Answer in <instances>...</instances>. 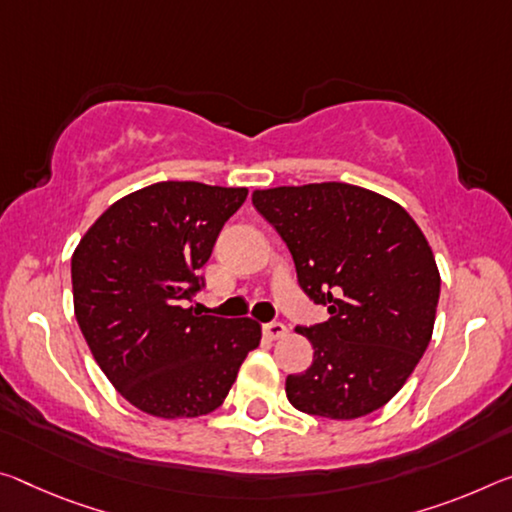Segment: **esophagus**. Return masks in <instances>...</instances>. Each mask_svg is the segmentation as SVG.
<instances>
[{
    "label": "esophagus",
    "mask_w": 512,
    "mask_h": 512,
    "mask_svg": "<svg viewBox=\"0 0 512 512\" xmlns=\"http://www.w3.org/2000/svg\"><path fill=\"white\" fill-rule=\"evenodd\" d=\"M287 335V326L280 321H273V323H264V337L266 339H280Z\"/></svg>",
    "instance_id": "1"
}]
</instances>
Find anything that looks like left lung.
Listing matches in <instances>:
<instances>
[{"instance_id": "left-lung-1", "label": "left lung", "mask_w": 512, "mask_h": 512, "mask_svg": "<svg viewBox=\"0 0 512 512\" xmlns=\"http://www.w3.org/2000/svg\"><path fill=\"white\" fill-rule=\"evenodd\" d=\"M253 205L287 243L300 289L330 314L296 328L314 360L287 376L289 403L328 419L383 408L433 337L440 271L424 232L399 202L344 182L255 191Z\"/></svg>"}]
</instances>
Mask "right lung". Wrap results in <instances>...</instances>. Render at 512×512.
Wrapping results in <instances>:
<instances>
[{
    "instance_id": "obj_1",
    "label": "right lung",
    "mask_w": 512,
    "mask_h": 512,
    "mask_svg": "<svg viewBox=\"0 0 512 512\" xmlns=\"http://www.w3.org/2000/svg\"><path fill=\"white\" fill-rule=\"evenodd\" d=\"M248 189L157 182L88 227L72 255L75 316L104 376L152 417H202L225 401L262 326L184 307L205 287L218 232Z\"/></svg>"
}]
</instances>
